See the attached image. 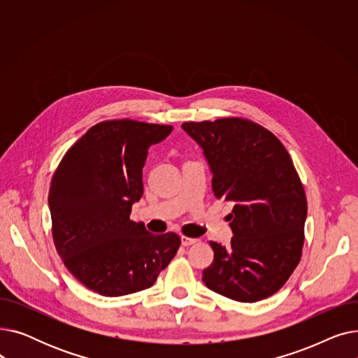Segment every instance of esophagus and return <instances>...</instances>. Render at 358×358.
I'll return each mask as SVG.
<instances>
[{
  "label": "esophagus",
  "mask_w": 358,
  "mask_h": 358,
  "mask_svg": "<svg viewBox=\"0 0 358 358\" xmlns=\"http://www.w3.org/2000/svg\"><path fill=\"white\" fill-rule=\"evenodd\" d=\"M199 239H196V238H189V236H181V243H182V247H190V245H193V243H196Z\"/></svg>",
  "instance_id": "34e87169"
}]
</instances>
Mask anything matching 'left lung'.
Returning <instances> with one entry per match:
<instances>
[{
  "label": "left lung",
  "mask_w": 358,
  "mask_h": 358,
  "mask_svg": "<svg viewBox=\"0 0 358 358\" xmlns=\"http://www.w3.org/2000/svg\"><path fill=\"white\" fill-rule=\"evenodd\" d=\"M203 149L217 199L234 204V232L223 247L210 241L212 264L203 270L210 290L236 302L267 299L297 267L305 241L308 201L293 161L270 130L227 117L181 126Z\"/></svg>",
  "instance_id": "left-lung-1"
}]
</instances>
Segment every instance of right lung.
I'll use <instances>...</instances> for the list:
<instances>
[{
    "instance_id": "1",
    "label": "right lung",
    "mask_w": 358,
    "mask_h": 358,
    "mask_svg": "<svg viewBox=\"0 0 358 358\" xmlns=\"http://www.w3.org/2000/svg\"><path fill=\"white\" fill-rule=\"evenodd\" d=\"M173 126L130 119L97 123L75 142L49 189L52 236L65 267L101 296L145 290L169 264L181 239L154 235L130 220L143 194L142 168L150 145Z\"/></svg>"
}]
</instances>
